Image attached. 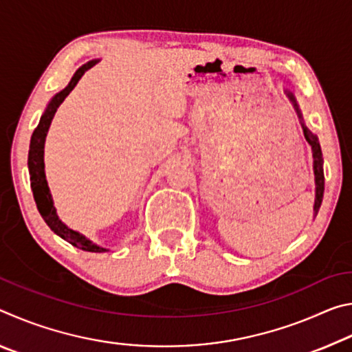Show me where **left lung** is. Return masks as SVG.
Here are the masks:
<instances>
[{
	"mask_svg": "<svg viewBox=\"0 0 352 352\" xmlns=\"http://www.w3.org/2000/svg\"><path fill=\"white\" fill-rule=\"evenodd\" d=\"M285 96L294 105V109L300 119V124L302 127V133H305V138L309 142V146L312 148V158H314V177H315V204H314V216H317V212L321 206V201H323V192H324V174H323V155H321V147L317 135H314L311 130L305 126V121H302V115L300 107L296 104V99L294 93L289 90H284Z\"/></svg>",
	"mask_w": 352,
	"mask_h": 352,
	"instance_id": "obj_1",
	"label": "left lung"
}]
</instances>
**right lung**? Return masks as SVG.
Segmentation results:
<instances>
[{"instance_id":"add662e5","label":"right lung","mask_w":352,"mask_h":352,"mask_svg":"<svg viewBox=\"0 0 352 352\" xmlns=\"http://www.w3.org/2000/svg\"><path fill=\"white\" fill-rule=\"evenodd\" d=\"M99 62V58H94V60L87 62L85 65L76 71L74 76L71 77V80L67 87L63 88L62 91L56 93L50 104L46 105L43 115L40 118V122L37 129L34 130L31 136V144H29V155H28V168H29V175H31V188L34 192V200L37 204V210L41 214L47 226L54 231L57 236H60L63 241L69 242L71 245L83 250V252H91V253H104L109 252V248H104L98 245V243L91 242L87 236L76 230H71L68 225H65L60 219L57 216V210L54 206V200H52L50 186H47L46 182V174H45V141L47 130L52 122V118H54L56 111L60 104L65 100V98L73 91V88L77 85V82L80 80V77L85 74V71L93 68L94 65Z\"/></svg>"}]
</instances>
